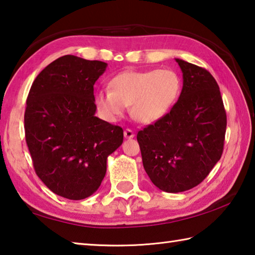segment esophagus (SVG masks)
Listing matches in <instances>:
<instances>
[{
	"mask_svg": "<svg viewBox=\"0 0 255 255\" xmlns=\"http://www.w3.org/2000/svg\"><path fill=\"white\" fill-rule=\"evenodd\" d=\"M124 136L125 138H127V139H131V138L135 137V133H133L131 129H126V130L124 131Z\"/></svg>",
	"mask_w": 255,
	"mask_h": 255,
	"instance_id": "obj_1",
	"label": "esophagus"
}]
</instances>
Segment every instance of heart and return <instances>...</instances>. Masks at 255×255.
Instances as JSON below:
<instances>
[{"mask_svg":"<svg viewBox=\"0 0 255 255\" xmlns=\"http://www.w3.org/2000/svg\"><path fill=\"white\" fill-rule=\"evenodd\" d=\"M112 89H100L95 104L101 117L115 122L131 106L132 117L142 124L156 123L169 113L179 98L182 80L170 69L124 71L110 81Z\"/></svg>","mask_w":255,"mask_h":255,"instance_id":"heart-1","label":"heart"}]
</instances>
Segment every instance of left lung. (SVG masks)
<instances>
[{
  "label": "left lung",
  "instance_id": "left-lung-1",
  "mask_svg": "<svg viewBox=\"0 0 255 255\" xmlns=\"http://www.w3.org/2000/svg\"><path fill=\"white\" fill-rule=\"evenodd\" d=\"M183 89L169 113L137 133L142 165L155 186L179 193L197 186L223 152L226 113L206 69L176 59Z\"/></svg>",
  "mask_w": 255,
  "mask_h": 255
}]
</instances>
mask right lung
<instances>
[{"mask_svg":"<svg viewBox=\"0 0 255 255\" xmlns=\"http://www.w3.org/2000/svg\"><path fill=\"white\" fill-rule=\"evenodd\" d=\"M107 63L63 55L35 78L26 99L25 140L50 191L79 201L99 188L124 130L96 117L94 86Z\"/></svg>","mask_w":255,"mask_h":255,"instance_id":"right-lung-1","label":"right lung"}]
</instances>
